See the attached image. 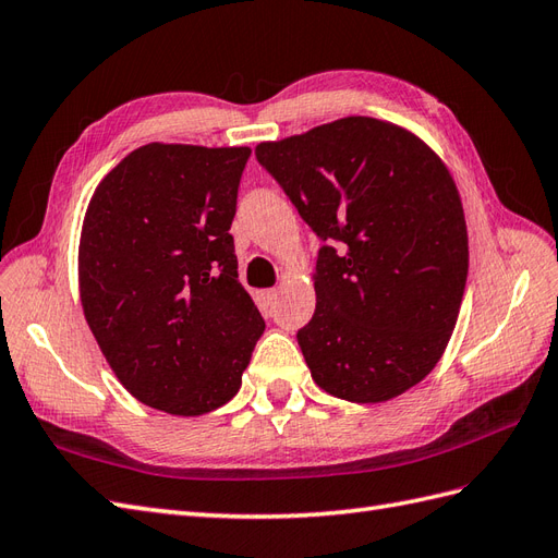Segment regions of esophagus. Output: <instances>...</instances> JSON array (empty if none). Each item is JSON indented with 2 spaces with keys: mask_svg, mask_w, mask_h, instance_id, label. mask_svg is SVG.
Masks as SVG:
<instances>
[{
  "mask_svg": "<svg viewBox=\"0 0 558 558\" xmlns=\"http://www.w3.org/2000/svg\"><path fill=\"white\" fill-rule=\"evenodd\" d=\"M264 299H266L268 304H274L276 299H278V290H276V288H274V290H266V292H264Z\"/></svg>",
  "mask_w": 558,
  "mask_h": 558,
  "instance_id": "esophagus-1",
  "label": "esophagus"
}]
</instances>
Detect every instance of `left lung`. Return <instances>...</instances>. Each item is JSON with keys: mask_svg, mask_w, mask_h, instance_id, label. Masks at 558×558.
<instances>
[{"mask_svg": "<svg viewBox=\"0 0 558 558\" xmlns=\"http://www.w3.org/2000/svg\"><path fill=\"white\" fill-rule=\"evenodd\" d=\"M254 153L325 242L316 311L296 332L313 381L351 403L415 387L448 347L469 270L448 167L415 134L361 116Z\"/></svg>", "mask_w": 558, "mask_h": 558, "instance_id": "1", "label": "left lung"}]
</instances>
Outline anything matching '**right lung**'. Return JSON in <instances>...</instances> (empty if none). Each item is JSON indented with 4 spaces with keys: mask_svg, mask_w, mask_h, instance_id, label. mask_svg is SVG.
I'll list each match as a JSON object with an SVG mask.
<instances>
[{
    "mask_svg": "<svg viewBox=\"0 0 558 558\" xmlns=\"http://www.w3.org/2000/svg\"><path fill=\"white\" fill-rule=\"evenodd\" d=\"M250 153L148 143L98 183L84 217V318L122 387L169 415L231 401L264 335L228 233Z\"/></svg>",
    "mask_w": 558,
    "mask_h": 558,
    "instance_id": "right-lung-1",
    "label": "right lung"
}]
</instances>
